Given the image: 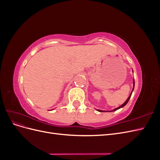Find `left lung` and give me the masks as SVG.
<instances>
[{"mask_svg":"<svg viewBox=\"0 0 160 160\" xmlns=\"http://www.w3.org/2000/svg\"><path fill=\"white\" fill-rule=\"evenodd\" d=\"M134 85H135V81H134V80H133V89H134ZM133 90H132V93H131V94H130V95L129 96V98H128V99L125 101V102L123 104V105H122L121 106H119V108H116V109H113V111H116V110H118V109H120L121 108H123V107H124V106L126 105L127 103H128V102L129 101V99H130V98H131V95H132V92H133ZM99 111H100V112H101V111H101V110H98Z\"/></svg>","mask_w":160,"mask_h":160,"instance_id":"left-lung-1","label":"left lung"}]
</instances>
